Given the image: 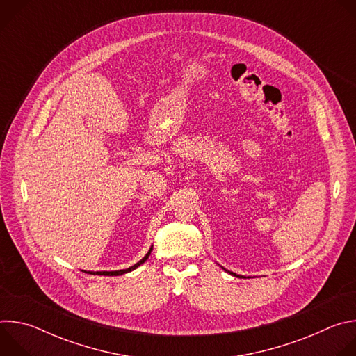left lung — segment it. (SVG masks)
<instances>
[{
  "label": "left lung",
  "mask_w": 356,
  "mask_h": 356,
  "mask_svg": "<svg viewBox=\"0 0 356 356\" xmlns=\"http://www.w3.org/2000/svg\"><path fill=\"white\" fill-rule=\"evenodd\" d=\"M222 269H224V268H222ZM224 270H225V272H228V273H229V275H232V276H236V277H241V276H238V275H235V273H232V272H229V270H227V269H224Z\"/></svg>",
  "instance_id": "1"
}]
</instances>
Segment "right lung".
Wrapping results in <instances>:
<instances>
[{
	"label": "right lung",
	"mask_w": 356,
	"mask_h": 356,
	"mask_svg": "<svg viewBox=\"0 0 356 356\" xmlns=\"http://www.w3.org/2000/svg\"><path fill=\"white\" fill-rule=\"evenodd\" d=\"M150 252H152V248L149 249V252L146 253V255L138 262V264H135L134 266H131V268H128V269H121V270H113V272H86V270H83V272H86V273H90V275H99V276H120V275H124V273H128V272H132V270H135L138 266H140L142 264H145L146 262V259L149 258V255H150Z\"/></svg>",
	"instance_id": "1"
}]
</instances>
